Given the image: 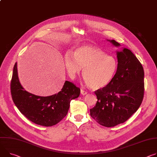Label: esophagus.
Masks as SVG:
<instances>
[{
  "label": "esophagus",
  "instance_id": "esophagus-1",
  "mask_svg": "<svg viewBox=\"0 0 157 157\" xmlns=\"http://www.w3.org/2000/svg\"><path fill=\"white\" fill-rule=\"evenodd\" d=\"M81 93L82 95H85V94H86L88 93H87L86 91H84L83 90H81Z\"/></svg>",
  "mask_w": 157,
  "mask_h": 157
}]
</instances>
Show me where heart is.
Here are the masks:
<instances>
[{
    "label": "heart",
    "mask_w": 157,
    "mask_h": 157,
    "mask_svg": "<svg viewBox=\"0 0 157 157\" xmlns=\"http://www.w3.org/2000/svg\"><path fill=\"white\" fill-rule=\"evenodd\" d=\"M64 64L69 75L75 78L83 69V77L93 90L103 89L111 82L118 68L115 58L96 47L84 45L75 51L74 55L67 52Z\"/></svg>",
    "instance_id": "b5f03b06"
}]
</instances>
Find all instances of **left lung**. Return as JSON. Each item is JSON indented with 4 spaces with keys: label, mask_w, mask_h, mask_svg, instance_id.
Listing matches in <instances>:
<instances>
[{
    "label": "left lung",
    "mask_w": 157,
    "mask_h": 157,
    "mask_svg": "<svg viewBox=\"0 0 157 157\" xmlns=\"http://www.w3.org/2000/svg\"><path fill=\"white\" fill-rule=\"evenodd\" d=\"M116 47L120 44L108 40ZM118 68L111 82L95 91L98 101L90 115L99 124L112 127L125 122L140 106L144 95V70L126 48L117 51Z\"/></svg>",
    "instance_id": "obj_1"
}]
</instances>
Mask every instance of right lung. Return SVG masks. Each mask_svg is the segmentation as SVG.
Segmentation results:
<instances>
[{"label": "right lung", "mask_w": 157, "mask_h": 157, "mask_svg": "<svg viewBox=\"0 0 157 157\" xmlns=\"http://www.w3.org/2000/svg\"><path fill=\"white\" fill-rule=\"evenodd\" d=\"M12 100L28 120L44 126L58 123L67 115L70 102L79 97L80 89L66 81L62 90L49 96H39L25 91L20 83L17 68L14 65L10 83Z\"/></svg>", "instance_id": "right-lung-1"}]
</instances>
